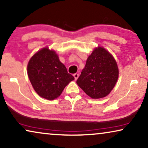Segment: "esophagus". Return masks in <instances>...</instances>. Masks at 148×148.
I'll list each match as a JSON object with an SVG mask.
<instances>
[{
    "instance_id": "1",
    "label": "esophagus",
    "mask_w": 148,
    "mask_h": 148,
    "mask_svg": "<svg viewBox=\"0 0 148 148\" xmlns=\"http://www.w3.org/2000/svg\"><path fill=\"white\" fill-rule=\"evenodd\" d=\"M78 76H79V74H78L76 73V74H74V79H75V80H76L77 79H78Z\"/></svg>"
}]
</instances>
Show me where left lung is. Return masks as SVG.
I'll list each match as a JSON object with an SVG mask.
<instances>
[{
	"label": "left lung",
	"instance_id": "1",
	"mask_svg": "<svg viewBox=\"0 0 148 148\" xmlns=\"http://www.w3.org/2000/svg\"><path fill=\"white\" fill-rule=\"evenodd\" d=\"M118 76L117 64L113 56L99 47L88 58L76 83L89 97L101 99L109 94Z\"/></svg>",
	"mask_w": 148,
	"mask_h": 148
}]
</instances>
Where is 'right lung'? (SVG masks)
Listing matches in <instances>:
<instances>
[{
  "instance_id": "1",
  "label": "right lung",
  "mask_w": 148,
  "mask_h": 148,
  "mask_svg": "<svg viewBox=\"0 0 148 148\" xmlns=\"http://www.w3.org/2000/svg\"><path fill=\"white\" fill-rule=\"evenodd\" d=\"M27 74L35 92L47 100L58 98L69 82L74 80L55 51L47 47L37 51L31 58Z\"/></svg>"
}]
</instances>
